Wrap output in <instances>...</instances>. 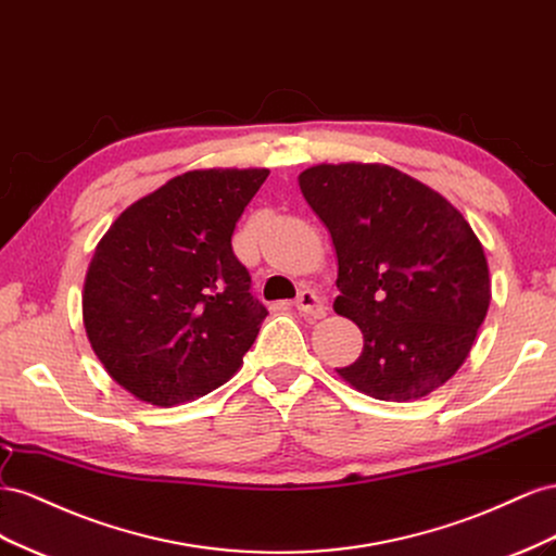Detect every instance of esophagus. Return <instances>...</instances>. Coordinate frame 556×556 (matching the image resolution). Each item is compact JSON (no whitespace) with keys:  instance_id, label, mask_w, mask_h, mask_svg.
I'll return each mask as SVG.
<instances>
[{"instance_id":"obj_1","label":"esophagus","mask_w":556,"mask_h":556,"mask_svg":"<svg viewBox=\"0 0 556 556\" xmlns=\"http://www.w3.org/2000/svg\"><path fill=\"white\" fill-rule=\"evenodd\" d=\"M295 307H298V312L303 314V316H307V319H324L326 316V307L321 305V300H319V295L316 293H312V291H303L300 293L298 298H295Z\"/></svg>"}]
</instances>
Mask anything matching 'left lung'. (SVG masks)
<instances>
[{
	"instance_id": "left-lung-1",
	"label": "left lung",
	"mask_w": 556,
	"mask_h": 556,
	"mask_svg": "<svg viewBox=\"0 0 556 556\" xmlns=\"http://www.w3.org/2000/svg\"><path fill=\"white\" fill-rule=\"evenodd\" d=\"M338 253L332 303L363 332L336 368L377 401L424 399L464 366L491 303L484 247L464 214L382 163L314 165L298 177Z\"/></svg>"
}]
</instances>
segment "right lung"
<instances>
[{"instance_id":"obj_1","label":"right lung","mask_w":556,"mask_h":556,"mask_svg":"<svg viewBox=\"0 0 556 556\" xmlns=\"http://www.w3.org/2000/svg\"><path fill=\"white\" fill-rule=\"evenodd\" d=\"M265 167L190 169L125 210L94 247L84 326L109 377L157 407L195 401L242 366L267 309L232 232Z\"/></svg>"}]
</instances>
